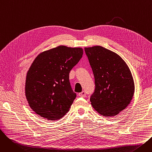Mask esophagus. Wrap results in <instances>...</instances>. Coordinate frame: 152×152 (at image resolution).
<instances>
[{
	"label": "esophagus",
	"mask_w": 152,
	"mask_h": 152,
	"mask_svg": "<svg viewBox=\"0 0 152 152\" xmlns=\"http://www.w3.org/2000/svg\"><path fill=\"white\" fill-rule=\"evenodd\" d=\"M79 96L81 97H85L86 96V91H82L79 94Z\"/></svg>",
	"instance_id": "obj_1"
}]
</instances>
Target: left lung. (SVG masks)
Returning <instances> with one entry per match:
<instances>
[{
    "label": "left lung",
    "mask_w": 152,
    "mask_h": 152,
    "mask_svg": "<svg viewBox=\"0 0 152 152\" xmlns=\"http://www.w3.org/2000/svg\"><path fill=\"white\" fill-rule=\"evenodd\" d=\"M84 50L95 79L91 105L102 116H114L132 99L134 84L131 71L118 55L104 47H85Z\"/></svg>",
    "instance_id": "obj_1"
}]
</instances>
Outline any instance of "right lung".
Instances as JSON below:
<instances>
[{
  "label": "right lung",
  "instance_id": "right-lung-1",
  "mask_svg": "<svg viewBox=\"0 0 152 152\" xmlns=\"http://www.w3.org/2000/svg\"><path fill=\"white\" fill-rule=\"evenodd\" d=\"M83 55L81 48L60 45L35 58L27 73L25 94L36 113L48 120H57L68 112L76 97L69 72Z\"/></svg>",
  "mask_w": 152,
  "mask_h": 152
}]
</instances>
